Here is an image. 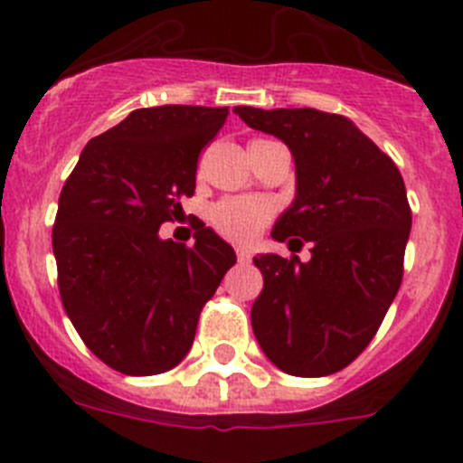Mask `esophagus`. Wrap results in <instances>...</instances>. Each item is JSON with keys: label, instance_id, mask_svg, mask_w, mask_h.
Listing matches in <instances>:
<instances>
[{"label": "esophagus", "instance_id": "34e87169", "mask_svg": "<svg viewBox=\"0 0 463 463\" xmlns=\"http://www.w3.org/2000/svg\"><path fill=\"white\" fill-rule=\"evenodd\" d=\"M236 260H239L241 264H248V261L252 260V255L248 250H243V248H236Z\"/></svg>", "mask_w": 463, "mask_h": 463}]
</instances>
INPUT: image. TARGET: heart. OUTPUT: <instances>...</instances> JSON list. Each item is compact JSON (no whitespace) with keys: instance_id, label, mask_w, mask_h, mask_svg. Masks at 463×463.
I'll return each instance as SVG.
<instances>
[{"instance_id":"obj_1","label":"heart","mask_w":463,"mask_h":463,"mask_svg":"<svg viewBox=\"0 0 463 463\" xmlns=\"http://www.w3.org/2000/svg\"><path fill=\"white\" fill-rule=\"evenodd\" d=\"M273 218V203L261 196H227L208 211V222L232 243H252Z\"/></svg>"}]
</instances>
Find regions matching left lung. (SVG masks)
<instances>
[{"instance_id":"8db88e82","label":"left lung","mask_w":463,"mask_h":463,"mask_svg":"<svg viewBox=\"0 0 463 463\" xmlns=\"http://www.w3.org/2000/svg\"><path fill=\"white\" fill-rule=\"evenodd\" d=\"M234 113L294 155L297 199L271 236L313 245L308 261L255 257L264 289L252 304V331L285 373H336L373 341L401 288L412 224L403 178L390 155L345 116L252 106H236Z\"/></svg>"}]
</instances>
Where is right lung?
I'll use <instances>...</instances> for the list:
<instances>
[{"mask_svg": "<svg viewBox=\"0 0 463 463\" xmlns=\"http://www.w3.org/2000/svg\"><path fill=\"white\" fill-rule=\"evenodd\" d=\"M227 116L181 104L132 110L85 146L64 183L52 224L60 297L85 345L120 373L181 364L199 313L236 264L206 224L192 248L159 239L194 194L199 155Z\"/></svg>", "mask_w": 463, "mask_h": 463, "instance_id": "obj_1", "label": "right lung"}]
</instances>
